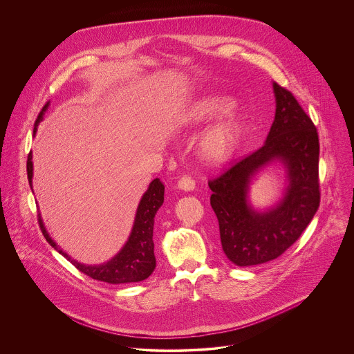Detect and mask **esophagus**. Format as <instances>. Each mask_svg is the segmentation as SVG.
Returning a JSON list of instances; mask_svg holds the SVG:
<instances>
[{"label":"esophagus","mask_w":354,"mask_h":354,"mask_svg":"<svg viewBox=\"0 0 354 354\" xmlns=\"http://www.w3.org/2000/svg\"><path fill=\"white\" fill-rule=\"evenodd\" d=\"M177 187H178V189H181V191L191 192V191L195 189V181H194L191 177L184 176V177L180 178V181L177 183Z\"/></svg>","instance_id":"34e87169"}]
</instances>
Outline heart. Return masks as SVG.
<instances>
[{"mask_svg":"<svg viewBox=\"0 0 354 354\" xmlns=\"http://www.w3.org/2000/svg\"><path fill=\"white\" fill-rule=\"evenodd\" d=\"M216 115L218 117L203 132L198 152L205 162L222 165L239 150L244 135L241 110L236 102H229L222 94H202L181 109L176 124L183 129L196 128Z\"/></svg>","mask_w":354,"mask_h":354,"instance_id":"1","label":"heart"}]
</instances>
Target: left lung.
I'll use <instances>...</instances> for the list:
<instances>
[{"label":"left lung","mask_w":354,"mask_h":354,"mask_svg":"<svg viewBox=\"0 0 354 354\" xmlns=\"http://www.w3.org/2000/svg\"><path fill=\"white\" fill-rule=\"evenodd\" d=\"M275 118L263 147L208 183L222 250L240 267L277 259L301 236L320 203L319 136L293 94L272 82ZM286 169L284 196L259 210L249 199L254 177L271 164Z\"/></svg>","instance_id":"obj_1"}]
</instances>
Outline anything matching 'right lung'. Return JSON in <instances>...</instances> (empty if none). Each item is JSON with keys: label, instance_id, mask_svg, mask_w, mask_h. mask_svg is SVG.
I'll return each instance as SVG.
<instances>
[{"label": "right lung", "instance_id": "1", "mask_svg": "<svg viewBox=\"0 0 354 354\" xmlns=\"http://www.w3.org/2000/svg\"><path fill=\"white\" fill-rule=\"evenodd\" d=\"M49 107V102L44 106L42 111L39 113L34 135L37 133L39 122L44 120L45 111ZM27 176L28 183L32 189V176H34V163H32V152L28 153L27 159ZM163 195H165V187L159 181V178L152 180L142 196L140 203L136 209L133 226L131 230V234L124 244V247L113 256L110 260L102 263V264H83L72 259L66 252H64L51 239L45 227V223L42 221L41 214L39 216V225L42 229V233L46 239V241L51 247L61 253L64 257H66L77 270L84 272L86 275L91 277L93 279L118 285V283H132V282H140L147 279L155 270L156 260L153 254V241H152V233H153V218L156 211L163 204Z\"/></svg>", "mask_w": 354, "mask_h": 354}]
</instances>
